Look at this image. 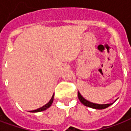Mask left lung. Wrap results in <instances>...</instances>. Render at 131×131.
Here are the masks:
<instances>
[{
  "instance_id": "8db88e82",
  "label": "left lung",
  "mask_w": 131,
  "mask_h": 131,
  "mask_svg": "<svg viewBox=\"0 0 131 131\" xmlns=\"http://www.w3.org/2000/svg\"><path fill=\"white\" fill-rule=\"evenodd\" d=\"M77 95H78V98L79 100L80 101V102L84 105L86 106V107H91V108H93V109H96V110H103V109H105L107 107H108L109 106H110L111 105L114 103H108V104H96V103H91L90 101H87L86 99L84 98L80 93L78 91L77 93Z\"/></svg>"
}]
</instances>
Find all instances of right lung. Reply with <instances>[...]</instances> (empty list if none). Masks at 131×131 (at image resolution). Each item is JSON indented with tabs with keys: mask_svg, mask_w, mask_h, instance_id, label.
Listing matches in <instances>:
<instances>
[{
	"mask_svg": "<svg viewBox=\"0 0 131 131\" xmlns=\"http://www.w3.org/2000/svg\"><path fill=\"white\" fill-rule=\"evenodd\" d=\"M54 93L53 94V96H52L51 99H50V101H49L47 103L45 104V105H43L42 107H40V108L37 109V110H31V111H28V112H42V111H44V110H46L47 109L49 108V107L51 105V104H52L53 101H54Z\"/></svg>",
	"mask_w": 131,
	"mask_h": 131,
	"instance_id": "right-lung-1",
	"label": "right lung"
}]
</instances>
